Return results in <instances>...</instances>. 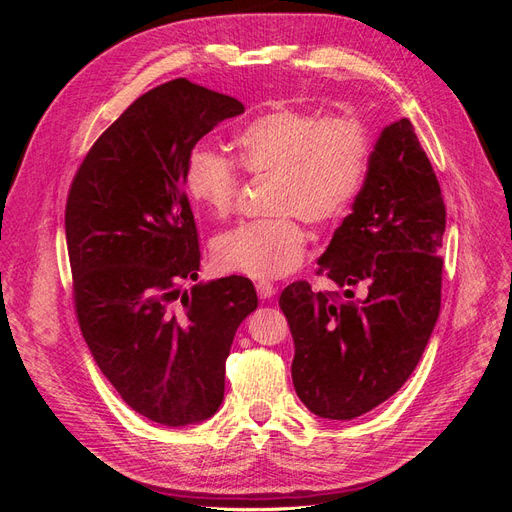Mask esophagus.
Segmentation results:
<instances>
[{"label": "esophagus", "mask_w": 512, "mask_h": 512, "mask_svg": "<svg viewBox=\"0 0 512 512\" xmlns=\"http://www.w3.org/2000/svg\"><path fill=\"white\" fill-rule=\"evenodd\" d=\"M275 284L273 282H269V280H260V282H256V292H258V297L260 299H271L273 294H275Z\"/></svg>", "instance_id": "obj_1"}]
</instances>
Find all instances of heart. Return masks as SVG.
I'll list each match as a JSON object with an SVG mask.
<instances>
[{
	"instance_id": "heart-1",
	"label": "heart",
	"mask_w": 512,
	"mask_h": 512,
	"mask_svg": "<svg viewBox=\"0 0 512 512\" xmlns=\"http://www.w3.org/2000/svg\"><path fill=\"white\" fill-rule=\"evenodd\" d=\"M235 147L237 160L196 145L183 170L185 190L198 209L222 220L235 209L239 166L254 177L273 179V218L241 222L213 245L220 271L273 280L303 260L307 235L301 220L327 226L348 213L367 175L371 134L361 117H324L282 106L243 126Z\"/></svg>"
}]
</instances>
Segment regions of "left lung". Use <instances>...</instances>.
Returning <instances> with one entry per match:
<instances>
[{
	"mask_svg": "<svg viewBox=\"0 0 512 512\" xmlns=\"http://www.w3.org/2000/svg\"><path fill=\"white\" fill-rule=\"evenodd\" d=\"M444 226L438 177L412 123L399 119L382 130L352 213L318 258L316 275L348 299L365 286V297L314 292L305 280L280 297L294 337V391L314 414L350 421L410 378L440 314Z\"/></svg>",
	"mask_w": 512,
	"mask_h": 512,
	"instance_id": "8db88e82",
	"label": "left lung"
}]
</instances>
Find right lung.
Returning a JSON list of instances; mask_svg holds the SVG:
<instances>
[{
    "label": "right lung",
    "mask_w": 512,
    "mask_h": 512,
    "mask_svg": "<svg viewBox=\"0 0 512 512\" xmlns=\"http://www.w3.org/2000/svg\"><path fill=\"white\" fill-rule=\"evenodd\" d=\"M243 111L235 98L168 81L102 132L68 192L76 320L121 399L160 425L198 423L220 408L232 339L258 307L241 275L179 292L200 271L185 162Z\"/></svg>",
    "instance_id": "1"
}]
</instances>
